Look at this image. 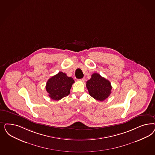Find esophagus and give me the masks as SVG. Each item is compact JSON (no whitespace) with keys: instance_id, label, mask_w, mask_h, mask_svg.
Returning a JSON list of instances; mask_svg holds the SVG:
<instances>
[{"instance_id":"obj_1","label":"esophagus","mask_w":155,"mask_h":155,"mask_svg":"<svg viewBox=\"0 0 155 155\" xmlns=\"http://www.w3.org/2000/svg\"><path fill=\"white\" fill-rule=\"evenodd\" d=\"M79 81H82V82H83L84 81V78H82V79H78Z\"/></svg>"}]
</instances>
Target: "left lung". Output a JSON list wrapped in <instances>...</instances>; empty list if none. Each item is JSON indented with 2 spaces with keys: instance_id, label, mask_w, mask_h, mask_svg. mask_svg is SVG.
<instances>
[{
  "instance_id": "left-lung-1",
  "label": "left lung",
  "mask_w": 155,
  "mask_h": 155,
  "mask_svg": "<svg viewBox=\"0 0 155 155\" xmlns=\"http://www.w3.org/2000/svg\"><path fill=\"white\" fill-rule=\"evenodd\" d=\"M86 87L90 96L101 101L108 98L111 93L112 86L110 81L97 73L91 75V78L86 83Z\"/></svg>"
}]
</instances>
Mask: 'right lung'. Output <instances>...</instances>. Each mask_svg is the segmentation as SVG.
Returning a JSON list of instances; mask_svg holds the SVG:
<instances>
[{"label":"right lung","instance_id":"right-lung-1","mask_svg":"<svg viewBox=\"0 0 155 155\" xmlns=\"http://www.w3.org/2000/svg\"><path fill=\"white\" fill-rule=\"evenodd\" d=\"M74 80L68 77L65 73L59 72L51 77L47 82L46 91L52 99L59 100L70 94Z\"/></svg>","mask_w":155,"mask_h":155}]
</instances>
